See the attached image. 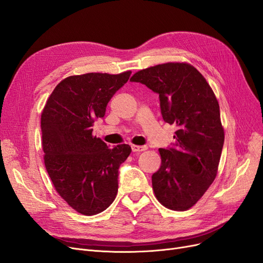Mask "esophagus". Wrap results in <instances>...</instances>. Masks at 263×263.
<instances>
[{
    "instance_id": "esophagus-1",
    "label": "esophagus",
    "mask_w": 263,
    "mask_h": 263,
    "mask_svg": "<svg viewBox=\"0 0 263 263\" xmlns=\"http://www.w3.org/2000/svg\"><path fill=\"white\" fill-rule=\"evenodd\" d=\"M131 147H132V152H134V153H141V152H144L147 149L146 146H140V145H132Z\"/></svg>"
}]
</instances>
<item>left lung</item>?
<instances>
[{
  "label": "left lung",
  "mask_w": 263,
  "mask_h": 263,
  "mask_svg": "<svg viewBox=\"0 0 263 263\" xmlns=\"http://www.w3.org/2000/svg\"><path fill=\"white\" fill-rule=\"evenodd\" d=\"M131 81L159 94L163 120L177 124L174 147L159 148L161 166L152 177L158 201L185 211L215 181L224 143L217 97L207 80L189 63H164L139 70Z\"/></svg>",
  "instance_id": "obj_1"
}]
</instances>
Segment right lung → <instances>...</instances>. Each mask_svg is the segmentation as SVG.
Returning <instances> with one entry per match:
<instances>
[{
	"label": "right lung",
	"mask_w": 263,
	"mask_h": 263,
	"mask_svg": "<svg viewBox=\"0 0 263 263\" xmlns=\"http://www.w3.org/2000/svg\"><path fill=\"white\" fill-rule=\"evenodd\" d=\"M89 72L65 78L48 96L41 114L45 168L56 192L72 209L94 216L108 208L118 192V169L129 157L126 144L110 148L92 134L114 94L129 80Z\"/></svg>",
	"instance_id": "obj_1"
}]
</instances>
